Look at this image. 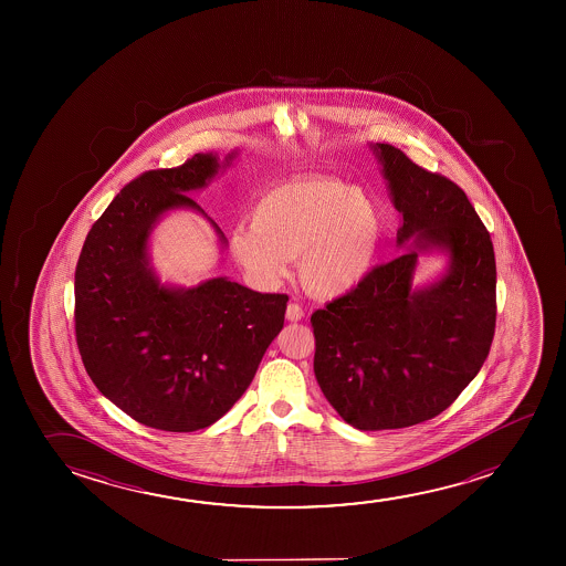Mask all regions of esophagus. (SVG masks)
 Instances as JSON below:
<instances>
[{
  "label": "esophagus",
  "mask_w": 566,
  "mask_h": 566,
  "mask_svg": "<svg viewBox=\"0 0 566 566\" xmlns=\"http://www.w3.org/2000/svg\"><path fill=\"white\" fill-rule=\"evenodd\" d=\"M286 318L287 321H292V323H297V321H302L303 318V310L300 303H290L286 310Z\"/></svg>",
  "instance_id": "obj_1"
}]
</instances>
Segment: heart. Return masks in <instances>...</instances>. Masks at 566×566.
<instances>
[{"mask_svg":"<svg viewBox=\"0 0 566 566\" xmlns=\"http://www.w3.org/2000/svg\"><path fill=\"white\" fill-rule=\"evenodd\" d=\"M382 217L369 195L328 176L272 187L251 210V226L230 235L235 261L263 286L286 276L300 259L305 286L340 297L364 282L379 256Z\"/></svg>","mask_w":566,"mask_h":566,"instance_id":"obj_1","label":"heart"}]
</instances>
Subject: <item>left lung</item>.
Wrapping results in <instances>:
<instances>
[{
	"instance_id": "obj_1",
	"label": "left lung",
	"mask_w": 566,
	"mask_h": 566,
	"mask_svg": "<svg viewBox=\"0 0 566 566\" xmlns=\"http://www.w3.org/2000/svg\"><path fill=\"white\" fill-rule=\"evenodd\" d=\"M371 148L402 214L396 243L411 241L410 249L311 315L318 387L361 431L402 429L447 410L488 359L496 318L493 241L464 191L400 148ZM433 248L450 255V269L411 289L418 253Z\"/></svg>"
}]
</instances>
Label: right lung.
Returning <instances> with one entry per match:
<instances>
[{"mask_svg": "<svg viewBox=\"0 0 566 566\" xmlns=\"http://www.w3.org/2000/svg\"><path fill=\"white\" fill-rule=\"evenodd\" d=\"M235 156L220 166L217 155L199 153L178 168L140 174L94 222L78 255L75 334L86 373L109 402L160 431L189 433L222 418L284 326L286 294H259L226 276L164 286L150 266L156 222L174 209L207 217L187 193Z\"/></svg>", "mask_w": 566, "mask_h": 566, "instance_id": "1", "label": "right lung"}]
</instances>
